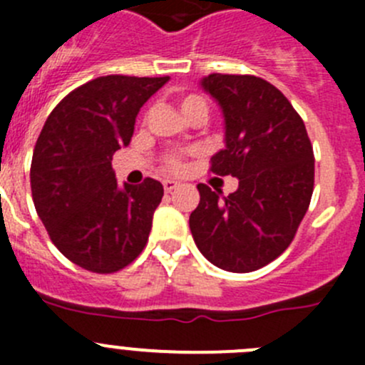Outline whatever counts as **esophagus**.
I'll return each mask as SVG.
<instances>
[{
  "mask_svg": "<svg viewBox=\"0 0 365 365\" xmlns=\"http://www.w3.org/2000/svg\"><path fill=\"white\" fill-rule=\"evenodd\" d=\"M163 188H165L166 193H170V192H173L175 188H179V182L173 179H165L163 180Z\"/></svg>",
  "mask_w": 365,
  "mask_h": 365,
  "instance_id": "obj_1",
  "label": "esophagus"
}]
</instances>
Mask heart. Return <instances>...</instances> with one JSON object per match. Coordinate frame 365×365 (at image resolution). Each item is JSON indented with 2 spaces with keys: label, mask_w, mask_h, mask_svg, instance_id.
I'll use <instances>...</instances> for the list:
<instances>
[{
  "label": "heart",
  "mask_w": 365,
  "mask_h": 365,
  "mask_svg": "<svg viewBox=\"0 0 365 365\" xmlns=\"http://www.w3.org/2000/svg\"><path fill=\"white\" fill-rule=\"evenodd\" d=\"M179 109L180 113L185 114L186 120H206L207 116V102L199 95H185L179 100ZM166 166L168 170H177L182 168V155L180 154H172L166 158Z\"/></svg>",
  "instance_id": "b5f03b06"
}]
</instances>
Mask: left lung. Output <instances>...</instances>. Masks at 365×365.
<instances>
[{"label": "left lung", "instance_id": "obj_1", "mask_svg": "<svg viewBox=\"0 0 365 365\" xmlns=\"http://www.w3.org/2000/svg\"><path fill=\"white\" fill-rule=\"evenodd\" d=\"M200 86L220 106L225 148L211 172L238 179V190L199 185L190 215L199 251L218 269L252 272L276 259L296 237L314 192V148L287 96L255 75L213 73Z\"/></svg>", "mask_w": 365, "mask_h": 365}]
</instances>
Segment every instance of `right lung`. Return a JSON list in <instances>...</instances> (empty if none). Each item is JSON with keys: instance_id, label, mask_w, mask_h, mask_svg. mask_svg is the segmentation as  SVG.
<instances>
[{"instance_id": "add662e5", "label": "right lung", "mask_w": 365, "mask_h": 365, "mask_svg": "<svg viewBox=\"0 0 365 365\" xmlns=\"http://www.w3.org/2000/svg\"><path fill=\"white\" fill-rule=\"evenodd\" d=\"M168 76L107 75L76 88L51 110L30 166L34 204L55 247L96 274L118 272L145 249L163 185L120 188L110 166L130 143L143 103Z\"/></svg>"}]
</instances>
